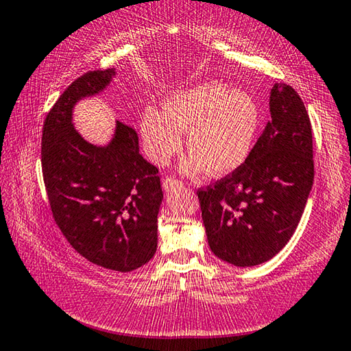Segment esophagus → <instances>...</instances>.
I'll use <instances>...</instances> for the list:
<instances>
[{
	"instance_id": "esophagus-1",
	"label": "esophagus",
	"mask_w": 351,
	"mask_h": 351,
	"mask_svg": "<svg viewBox=\"0 0 351 351\" xmlns=\"http://www.w3.org/2000/svg\"><path fill=\"white\" fill-rule=\"evenodd\" d=\"M181 186H182V182L178 181L176 178L165 176L164 180H162V187H164L165 190H169V189H171V187H181Z\"/></svg>"
}]
</instances>
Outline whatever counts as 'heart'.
I'll list each match as a JSON object with an SVG mask.
<instances>
[{"label":"heart","mask_w":351,"mask_h":351,"mask_svg":"<svg viewBox=\"0 0 351 351\" xmlns=\"http://www.w3.org/2000/svg\"><path fill=\"white\" fill-rule=\"evenodd\" d=\"M261 125V112L247 92L216 81L201 82L170 93L164 110L145 107L139 130L144 149L158 165H164L182 145L186 132L190 155L182 162L187 175L208 170L228 175L250 156Z\"/></svg>","instance_id":"b5f03b06"}]
</instances>
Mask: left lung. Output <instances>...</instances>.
Masks as SVG:
<instances>
[{
	"mask_svg": "<svg viewBox=\"0 0 351 351\" xmlns=\"http://www.w3.org/2000/svg\"><path fill=\"white\" fill-rule=\"evenodd\" d=\"M313 178L308 113L295 88L279 82L270 121L247 161L196 192L212 252L237 267L271 259L295 233Z\"/></svg>",
	"mask_w": 351,
	"mask_h": 351,
	"instance_id": "8db88e82",
	"label": "left lung"
}]
</instances>
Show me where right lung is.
Listing matches in <instances>:
<instances>
[{
    "instance_id": "add662e5",
    "label": "right lung",
    "mask_w": 351,
    "mask_h": 351,
    "mask_svg": "<svg viewBox=\"0 0 351 351\" xmlns=\"http://www.w3.org/2000/svg\"><path fill=\"white\" fill-rule=\"evenodd\" d=\"M113 69L81 75L61 93L43 125L41 165L53 219L82 258L132 271L154 258L162 201L158 169L139 155L138 135L117 121L112 143H87L72 124L76 101L99 93Z\"/></svg>"
}]
</instances>
